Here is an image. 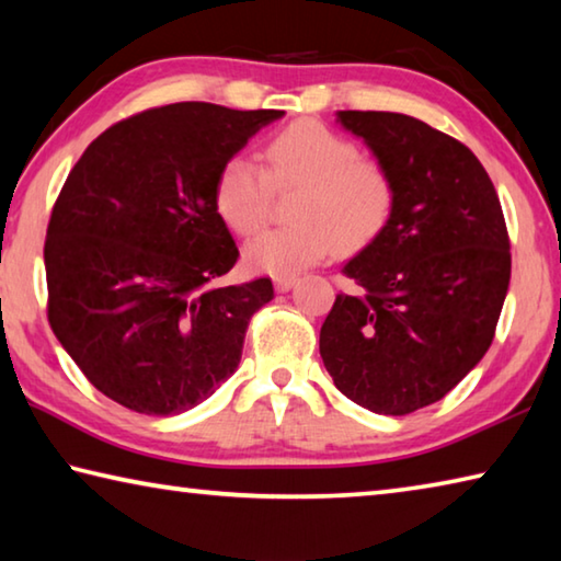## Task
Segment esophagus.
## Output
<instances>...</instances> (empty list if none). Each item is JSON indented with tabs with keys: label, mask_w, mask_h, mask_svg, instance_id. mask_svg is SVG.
<instances>
[{
	"label": "esophagus",
	"mask_w": 561,
	"mask_h": 561,
	"mask_svg": "<svg viewBox=\"0 0 561 561\" xmlns=\"http://www.w3.org/2000/svg\"><path fill=\"white\" fill-rule=\"evenodd\" d=\"M294 284H297L294 274H289V277H274V287H277V291H289Z\"/></svg>",
	"instance_id": "1"
}]
</instances>
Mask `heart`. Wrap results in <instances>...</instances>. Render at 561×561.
<instances>
[{
	"label": "heart",
	"instance_id": "heart-1",
	"mask_svg": "<svg viewBox=\"0 0 561 561\" xmlns=\"http://www.w3.org/2000/svg\"><path fill=\"white\" fill-rule=\"evenodd\" d=\"M264 168L232 156L215 180V207L234 234H254L267 222L274 190L297 195L291 225L247 244L252 270L289 277L331 252L371 242L393 215L396 183L381 160L364 158L354 140L319 121H297L264 148Z\"/></svg>",
	"mask_w": 561,
	"mask_h": 561
}]
</instances>
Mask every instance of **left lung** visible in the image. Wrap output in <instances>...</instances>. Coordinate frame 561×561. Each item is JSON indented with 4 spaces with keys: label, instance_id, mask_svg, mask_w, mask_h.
<instances>
[{
    "label": "left lung",
    "instance_id": "1",
    "mask_svg": "<svg viewBox=\"0 0 561 561\" xmlns=\"http://www.w3.org/2000/svg\"><path fill=\"white\" fill-rule=\"evenodd\" d=\"M396 183L393 215L346 262L319 354L334 386L381 415L453 391L485 356L510 287V234L468 146L403 113L339 111Z\"/></svg>",
    "mask_w": 561,
    "mask_h": 561
}]
</instances>
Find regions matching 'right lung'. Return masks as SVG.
I'll return each mask as SVG.
<instances>
[{
    "mask_svg": "<svg viewBox=\"0 0 561 561\" xmlns=\"http://www.w3.org/2000/svg\"><path fill=\"white\" fill-rule=\"evenodd\" d=\"M284 111L187 101L113 123L83 150L46 227V317L83 376L146 415L190 411L242 358L270 277L217 287L240 250L220 168Z\"/></svg>",
    "mask_w": 561,
    "mask_h": 561,
    "instance_id": "obj_1",
    "label": "right lung"
}]
</instances>
